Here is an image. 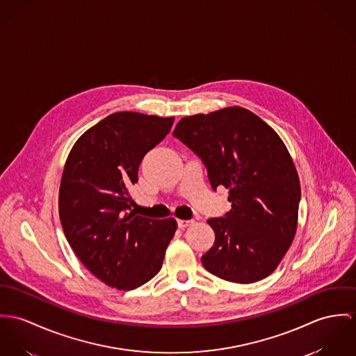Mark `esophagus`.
Here are the masks:
<instances>
[{"mask_svg":"<svg viewBox=\"0 0 356 356\" xmlns=\"http://www.w3.org/2000/svg\"><path fill=\"white\" fill-rule=\"evenodd\" d=\"M194 221L193 220H177V227L180 228V229H184V228H187L188 225H191Z\"/></svg>","mask_w":356,"mask_h":356,"instance_id":"obj_1","label":"esophagus"}]
</instances>
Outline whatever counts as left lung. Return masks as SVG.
<instances>
[{
    "instance_id": "obj_1",
    "label": "left lung",
    "mask_w": 356,
    "mask_h": 356,
    "mask_svg": "<svg viewBox=\"0 0 356 356\" xmlns=\"http://www.w3.org/2000/svg\"><path fill=\"white\" fill-rule=\"evenodd\" d=\"M173 136L203 162L214 191L229 190L232 209L207 220L216 240L202 255L204 269L237 284L269 276L293 240L300 202L299 177L280 136L238 106L183 118Z\"/></svg>"
}]
</instances>
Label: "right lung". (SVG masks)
Masks as SVG:
<instances>
[{
    "instance_id": "add662e5",
    "label": "right lung",
    "mask_w": 356,
    "mask_h": 356,
    "mask_svg": "<svg viewBox=\"0 0 356 356\" xmlns=\"http://www.w3.org/2000/svg\"><path fill=\"white\" fill-rule=\"evenodd\" d=\"M173 121L113 113L84 132L67 159L58 195L64 234L81 264L113 288L135 289L156 276L176 232L175 218L136 216L128 191Z\"/></svg>"
}]
</instances>
